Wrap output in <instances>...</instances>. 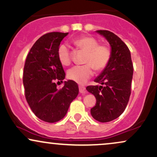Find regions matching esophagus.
<instances>
[{
	"mask_svg": "<svg viewBox=\"0 0 157 157\" xmlns=\"http://www.w3.org/2000/svg\"><path fill=\"white\" fill-rule=\"evenodd\" d=\"M85 90H86V88L83 86H79V91H80V93L85 92Z\"/></svg>",
	"mask_w": 157,
	"mask_h": 157,
	"instance_id": "1",
	"label": "esophagus"
}]
</instances>
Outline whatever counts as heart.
Here are the masks:
<instances>
[{
	"label": "heart",
	"mask_w": 157,
	"mask_h": 157,
	"mask_svg": "<svg viewBox=\"0 0 157 157\" xmlns=\"http://www.w3.org/2000/svg\"><path fill=\"white\" fill-rule=\"evenodd\" d=\"M74 44L81 51L86 52L84 63L76 66L68 71V79L80 84H84L93 75L94 68L102 71L109 64L111 58V50L106 45L99 44L98 40L90 36H82L74 40ZM57 57L63 66L71 63V54L66 44L60 45L57 49Z\"/></svg>",
	"instance_id": "b5f03b06"
}]
</instances>
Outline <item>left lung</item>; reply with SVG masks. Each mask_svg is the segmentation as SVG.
<instances>
[{"label": "left lung", "instance_id": "obj_1", "mask_svg": "<svg viewBox=\"0 0 157 157\" xmlns=\"http://www.w3.org/2000/svg\"><path fill=\"white\" fill-rule=\"evenodd\" d=\"M96 32L109 43L111 58L94 80L101 86H89L86 90L97 100L96 105L91 109V116L100 122H108L119 117L125 111L131 95L134 68L131 52L118 36L108 30Z\"/></svg>", "mask_w": 157, "mask_h": 157}]
</instances>
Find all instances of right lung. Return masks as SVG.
Segmentation results:
<instances>
[{
  "instance_id": "add662e5",
  "label": "right lung",
  "mask_w": 157,
  "mask_h": 157,
  "mask_svg": "<svg viewBox=\"0 0 157 157\" xmlns=\"http://www.w3.org/2000/svg\"><path fill=\"white\" fill-rule=\"evenodd\" d=\"M68 34L50 32L43 35L32 46L25 62L23 82L26 101L36 117L46 122L62 120L79 93L75 81H65L61 89L55 83L63 82L66 77L57 49Z\"/></svg>"
}]
</instances>
